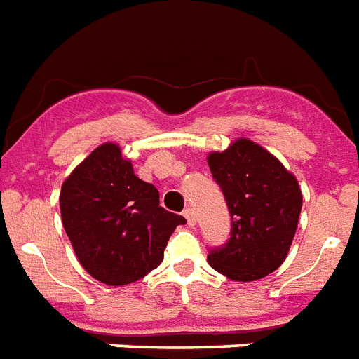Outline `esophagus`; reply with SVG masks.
Returning a JSON list of instances; mask_svg holds the SVG:
<instances>
[{
  "label": "esophagus",
  "instance_id": "esophagus-1",
  "mask_svg": "<svg viewBox=\"0 0 359 359\" xmlns=\"http://www.w3.org/2000/svg\"><path fill=\"white\" fill-rule=\"evenodd\" d=\"M182 214H184L186 221H188V225H189V226H194V225H195V214H194V210H191V208H186L184 212H182Z\"/></svg>",
  "mask_w": 359,
  "mask_h": 359
}]
</instances>
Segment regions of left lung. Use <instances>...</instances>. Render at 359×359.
I'll return each instance as SVG.
<instances>
[{
    "mask_svg": "<svg viewBox=\"0 0 359 359\" xmlns=\"http://www.w3.org/2000/svg\"><path fill=\"white\" fill-rule=\"evenodd\" d=\"M223 189L232 217V236L212 250V269L236 282L260 280L284 264L302 208L299 180L275 154L249 138L206 156Z\"/></svg>",
    "mask_w": 359,
    "mask_h": 359,
    "instance_id": "left-lung-1",
    "label": "left lung"
}]
</instances>
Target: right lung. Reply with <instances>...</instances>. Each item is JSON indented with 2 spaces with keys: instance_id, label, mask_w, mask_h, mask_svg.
<instances>
[{
  "instance_id": "add662e5",
  "label": "right lung",
  "mask_w": 359,
  "mask_h": 359,
  "mask_svg": "<svg viewBox=\"0 0 359 359\" xmlns=\"http://www.w3.org/2000/svg\"><path fill=\"white\" fill-rule=\"evenodd\" d=\"M60 217L79 264L95 280L127 285L164 260L182 215L158 205V189L134 175L121 147H95L60 188Z\"/></svg>"
}]
</instances>
